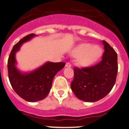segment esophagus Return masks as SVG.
Returning <instances> with one entry per match:
<instances>
[{
    "label": "esophagus",
    "instance_id": "1",
    "mask_svg": "<svg viewBox=\"0 0 129 129\" xmlns=\"http://www.w3.org/2000/svg\"><path fill=\"white\" fill-rule=\"evenodd\" d=\"M65 66H66V67H71V63H69V62H68V63H66V65H65Z\"/></svg>",
    "mask_w": 129,
    "mask_h": 129
}]
</instances>
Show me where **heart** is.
<instances>
[{"label":"heart","instance_id":"obj_1","mask_svg":"<svg viewBox=\"0 0 129 129\" xmlns=\"http://www.w3.org/2000/svg\"><path fill=\"white\" fill-rule=\"evenodd\" d=\"M102 53V48L98 45L83 43L73 51V55L79 57L78 63L82 66H89L99 60Z\"/></svg>","mask_w":129,"mask_h":129}]
</instances>
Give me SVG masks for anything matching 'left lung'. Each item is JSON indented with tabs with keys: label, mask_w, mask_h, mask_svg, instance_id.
<instances>
[{
	"label": "left lung",
	"mask_w": 129,
	"mask_h": 129,
	"mask_svg": "<svg viewBox=\"0 0 129 129\" xmlns=\"http://www.w3.org/2000/svg\"><path fill=\"white\" fill-rule=\"evenodd\" d=\"M102 59L93 66L74 68V79L71 88L80 100L95 102L105 97L112 90L116 81L118 64L117 54L105 41Z\"/></svg>",
	"instance_id": "1"
}]
</instances>
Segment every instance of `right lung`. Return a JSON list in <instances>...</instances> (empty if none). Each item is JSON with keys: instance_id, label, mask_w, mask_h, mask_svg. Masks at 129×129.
I'll return each instance as SVG.
<instances>
[{"instance_id": "1", "label": "right lung", "mask_w": 129, "mask_h": 129, "mask_svg": "<svg viewBox=\"0 0 129 129\" xmlns=\"http://www.w3.org/2000/svg\"><path fill=\"white\" fill-rule=\"evenodd\" d=\"M30 34L14 46L7 63L10 83L15 92L24 100L34 102L45 99L50 91L56 74L64 67L63 62H47L41 67L29 73H22L16 68V53L21 45L36 36Z\"/></svg>"}]
</instances>
